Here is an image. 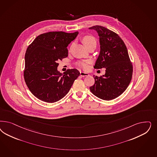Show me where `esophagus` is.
I'll use <instances>...</instances> for the list:
<instances>
[{"label":"esophagus","instance_id":"esophagus-1","mask_svg":"<svg viewBox=\"0 0 157 157\" xmlns=\"http://www.w3.org/2000/svg\"><path fill=\"white\" fill-rule=\"evenodd\" d=\"M80 76L82 77H86V76H90V75L86 72H83V71H80Z\"/></svg>","mask_w":157,"mask_h":157}]
</instances>
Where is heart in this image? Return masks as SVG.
<instances>
[{"label": "heart", "mask_w": 157, "mask_h": 157, "mask_svg": "<svg viewBox=\"0 0 157 157\" xmlns=\"http://www.w3.org/2000/svg\"><path fill=\"white\" fill-rule=\"evenodd\" d=\"M81 41L87 48L90 46L96 45V40L92 36H85L82 38ZM89 63H90V61H80L77 63V66L82 69H86L88 67V64Z\"/></svg>", "instance_id": "heart-1"}]
</instances>
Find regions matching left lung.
Returning a JSON list of instances; mask_svg holds the SVG:
<instances>
[{"label":"left lung","instance_id":"left-lung-1","mask_svg":"<svg viewBox=\"0 0 157 157\" xmlns=\"http://www.w3.org/2000/svg\"><path fill=\"white\" fill-rule=\"evenodd\" d=\"M99 37L100 52L95 69L105 68V75L94 76L95 84L90 86L91 92L98 98L110 101L121 95L131 81L133 67L127 47L115 32L101 26H94Z\"/></svg>","mask_w":157,"mask_h":157}]
</instances>
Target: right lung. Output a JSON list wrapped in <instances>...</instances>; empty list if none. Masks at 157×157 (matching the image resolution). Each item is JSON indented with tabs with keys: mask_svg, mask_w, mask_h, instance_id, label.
<instances>
[{
	"mask_svg": "<svg viewBox=\"0 0 157 157\" xmlns=\"http://www.w3.org/2000/svg\"><path fill=\"white\" fill-rule=\"evenodd\" d=\"M78 32H50L38 36L28 47L24 72L26 84L41 101L54 103L62 99L80 75L76 69L63 74L58 71L59 63L68 56L67 47Z\"/></svg>",
	"mask_w": 157,
	"mask_h": 157,
	"instance_id": "1",
	"label": "right lung"
}]
</instances>
